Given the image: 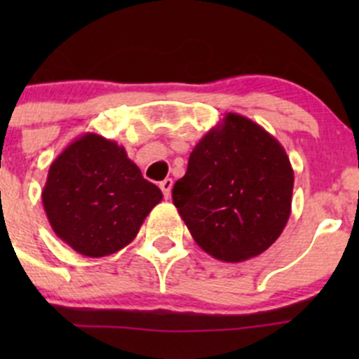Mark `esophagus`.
<instances>
[{
    "label": "esophagus",
    "instance_id": "1",
    "mask_svg": "<svg viewBox=\"0 0 359 359\" xmlns=\"http://www.w3.org/2000/svg\"><path fill=\"white\" fill-rule=\"evenodd\" d=\"M159 187H161V191H163V196H165L166 200H168L170 194H172L173 180H172V179H165V180H161V182H159Z\"/></svg>",
    "mask_w": 359,
    "mask_h": 359
}]
</instances>
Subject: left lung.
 I'll return each instance as SVG.
<instances>
[{
    "mask_svg": "<svg viewBox=\"0 0 359 359\" xmlns=\"http://www.w3.org/2000/svg\"><path fill=\"white\" fill-rule=\"evenodd\" d=\"M293 170L283 146L236 112L194 146L173 205L208 255L243 262L266 252L290 219Z\"/></svg>",
    "mask_w": 359,
    "mask_h": 359,
    "instance_id": "8db88e82",
    "label": "left lung"
}]
</instances>
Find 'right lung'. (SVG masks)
<instances>
[{"mask_svg": "<svg viewBox=\"0 0 359 359\" xmlns=\"http://www.w3.org/2000/svg\"><path fill=\"white\" fill-rule=\"evenodd\" d=\"M123 146L85 133L52 161L41 200L53 233L85 257H106L132 243L161 201Z\"/></svg>", "mask_w": 359, "mask_h": 359, "instance_id": "obj_1", "label": "right lung"}]
</instances>
